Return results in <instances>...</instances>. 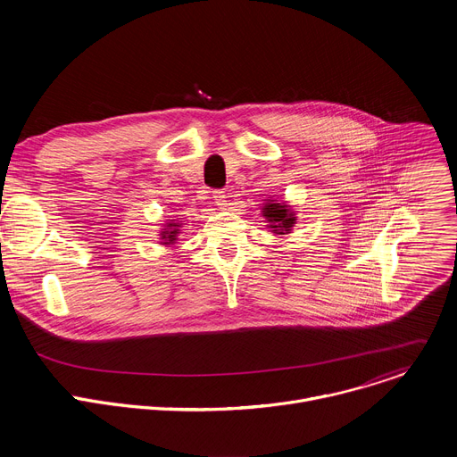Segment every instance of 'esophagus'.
<instances>
[{
    "label": "esophagus",
    "mask_w": 457,
    "mask_h": 457,
    "mask_svg": "<svg viewBox=\"0 0 457 457\" xmlns=\"http://www.w3.org/2000/svg\"><path fill=\"white\" fill-rule=\"evenodd\" d=\"M213 199H215V203H217V206H220V208H226L228 206V195H226V191H215V195H213Z\"/></svg>",
    "instance_id": "esophagus-1"
}]
</instances>
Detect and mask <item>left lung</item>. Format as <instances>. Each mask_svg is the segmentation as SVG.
I'll list each match as a JSON object with an SVG mask.
<instances>
[{
	"label": "left lung",
	"mask_w": 457,
	"mask_h": 457,
	"mask_svg": "<svg viewBox=\"0 0 457 457\" xmlns=\"http://www.w3.org/2000/svg\"><path fill=\"white\" fill-rule=\"evenodd\" d=\"M262 210H264V219L270 222L268 228H271L273 233L286 235L293 229V226L296 222V217L286 203L280 204V203L270 201Z\"/></svg>",
	"instance_id": "1"
}]
</instances>
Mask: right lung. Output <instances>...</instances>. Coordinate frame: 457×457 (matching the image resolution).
I'll return each instance as SVG.
<instances>
[{
  "mask_svg": "<svg viewBox=\"0 0 457 457\" xmlns=\"http://www.w3.org/2000/svg\"><path fill=\"white\" fill-rule=\"evenodd\" d=\"M180 224L179 222H170V224H166V229L164 231H161V238H162V244H166V245H170V244H173L175 240H177V235L180 233Z\"/></svg>",
  "mask_w": 457,
  "mask_h": 457,
  "instance_id": "add662e5",
  "label": "right lung"
}]
</instances>
